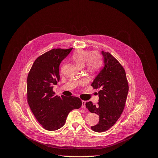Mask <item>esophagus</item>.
Here are the masks:
<instances>
[{
  "label": "esophagus",
  "mask_w": 158,
  "mask_h": 158,
  "mask_svg": "<svg viewBox=\"0 0 158 158\" xmlns=\"http://www.w3.org/2000/svg\"><path fill=\"white\" fill-rule=\"evenodd\" d=\"M85 103L86 102L85 101H82V108H85Z\"/></svg>",
  "instance_id": "esophagus-1"
}]
</instances>
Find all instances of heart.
I'll return each instance as SVG.
<instances>
[{
    "mask_svg": "<svg viewBox=\"0 0 158 158\" xmlns=\"http://www.w3.org/2000/svg\"><path fill=\"white\" fill-rule=\"evenodd\" d=\"M73 60L80 66L85 63V67L89 72L98 71L102 66V59L101 56L96 52L90 53L89 51L79 49L74 52Z\"/></svg>",
    "mask_w": 158,
    "mask_h": 158,
    "instance_id": "obj_1",
    "label": "heart"
}]
</instances>
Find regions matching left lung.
Here are the masks:
<instances>
[{
  "label": "left lung",
  "mask_w": 158,
  "mask_h": 158,
  "mask_svg": "<svg viewBox=\"0 0 158 158\" xmlns=\"http://www.w3.org/2000/svg\"><path fill=\"white\" fill-rule=\"evenodd\" d=\"M104 66L94 79L91 85L100 89L99 102L94 105L89 101L86 108L99 116V123L91 126L93 131L104 132L113 126L124 110L129 85L124 69L109 52L102 51Z\"/></svg>",
  "instance_id": "obj_1"
}]
</instances>
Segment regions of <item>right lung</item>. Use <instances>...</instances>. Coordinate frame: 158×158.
<instances>
[{"instance_id":"right-lung-1","label":"right lung","mask_w":158,"mask_h":158,"mask_svg":"<svg viewBox=\"0 0 158 158\" xmlns=\"http://www.w3.org/2000/svg\"><path fill=\"white\" fill-rule=\"evenodd\" d=\"M72 49H53L40 56L27 76L28 104L37 121L48 131L62 127L69 112L82 106L77 97L62 95L60 98L53 91L60 79L59 65Z\"/></svg>"}]
</instances>
